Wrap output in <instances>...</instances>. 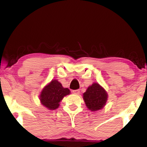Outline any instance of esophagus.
Wrapping results in <instances>:
<instances>
[{
    "mask_svg": "<svg viewBox=\"0 0 147 147\" xmlns=\"http://www.w3.org/2000/svg\"><path fill=\"white\" fill-rule=\"evenodd\" d=\"M72 92H73V93H74V94H78L79 93H80V89L73 90V91H72Z\"/></svg>",
    "mask_w": 147,
    "mask_h": 147,
    "instance_id": "1",
    "label": "esophagus"
}]
</instances>
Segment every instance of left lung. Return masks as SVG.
<instances>
[{"mask_svg":"<svg viewBox=\"0 0 147 147\" xmlns=\"http://www.w3.org/2000/svg\"><path fill=\"white\" fill-rule=\"evenodd\" d=\"M108 94L105 90L98 83H93L87 88L83 94V99L87 107L91 111L102 108L107 102Z\"/></svg>","mask_w":147,"mask_h":147,"instance_id":"obj_1","label":"left lung"}]
</instances>
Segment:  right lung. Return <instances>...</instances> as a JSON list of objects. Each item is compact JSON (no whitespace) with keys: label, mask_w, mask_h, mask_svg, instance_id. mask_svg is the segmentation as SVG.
Here are the masks:
<instances>
[{"label":"right lung","mask_w":147,"mask_h":147,"mask_svg":"<svg viewBox=\"0 0 147 147\" xmlns=\"http://www.w3.org/2000/svg\"><path fill=\"white\" fill-rule=\"evenodd\" d=\"M70 93L67 88H64L57 80H53L41 92L40 100L42 105L49 110H55L59 107V102L64 96Z\"/></svg>","instance_id":"obj_1"}]
</instances>
